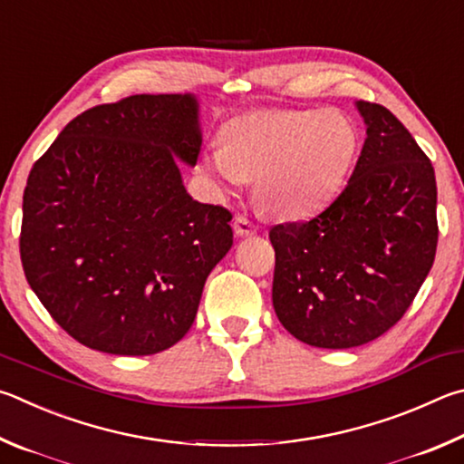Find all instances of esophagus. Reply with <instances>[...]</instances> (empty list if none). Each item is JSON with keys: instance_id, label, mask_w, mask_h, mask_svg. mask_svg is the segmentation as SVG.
I'll return each instance as SVG.
<instances>
[{"instance_id": "obj_1", "label": "esophagus", "mask_w": 464, "mask_h": 464, "mask_svg": "<svg viewBox=\"0 0 464 464\" xmlns=\"http://www.w3.org/2000/svg\"><path fill=\"white\" fill-rule=\"evenodd\" d=\"M232 227H234V232L238 234V237H253V234L256 232V226L250 222L246 216H237V218H234Z\"/></svg>"}]
</instances>
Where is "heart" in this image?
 <instances>
[{
    "mask_svg": "<svg viewBox=\"0 0 464 464\" xmlns=\"http://www.w3.org/2000/svg\"><path fill=\"white\" fill-rule=\"evenodd\" d=\"M222 146L199 167L222 191L255 179V195L281 218L318 214L343 189L359 152V130L334 110H256L227 120Z\"/></svg>",
    "mask_w": 464,
    "mask_h": 464,
    "instance_id": "b5f03b06",
    "label": "heart"
}]
</instances>
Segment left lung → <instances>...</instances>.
I'll use <instances>...</instances> for the list:
<instances>
[{
	"label": "left lung",
	"instance_id": "obj_1",
	"mask_svg": "<svg viewBox=\"0 0 464 464\" xmlns=\"http://www.w3.org/2000/svg\"><path fill=\"white\" fill-rule=\"evenodd\" d=\"M367 124L343 193L305 222L271 227L273 307L289 334L318 348H353L408 312L438 245L436 177L392 111L356 102Z\"/></svg>",
	"mask_w": 464,
	"mask_h": 464
}]
</instances>
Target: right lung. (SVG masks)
Returning <instances> with one entry per match:
<instances>
[{"instance_id":"add662e5","label":"right lung","mask_w":464,"mask_h":464,"mask_svg":"<svg viewBox=\"0 0 464 464\" xmlns=\"http://www.w3.org/2000/svg\"><path fill=\"white\" fill-rule=\"evenodd\" d=\"M201 150L189 93L130 95L79 113L28 175L20 256L53 320L87 348L144 356L191 328L232 214L195 201L177 157Z\"/></svg>"}]
</instances>
